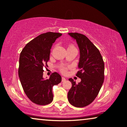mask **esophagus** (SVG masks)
<instances>
[{"instance_id": "obj_1", "label": "esophagus", "mask_w": 127, "mask_h": 127, "mask_svg": "<svg viewBox=\"0 0 127 127\" xmlns=\"http://www.w3.org/2000/svg\"><path fill=\"white\" fill-rule=\"evenodd\" d=\"M66 80V79L65 77H62V82H64V81H65Z\"/></svg>"}]
</instances>
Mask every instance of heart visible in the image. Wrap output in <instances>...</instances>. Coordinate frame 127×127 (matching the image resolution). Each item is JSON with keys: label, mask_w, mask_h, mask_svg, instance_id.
I'll use <instances>...</instances> for the list:
<instances>
[{"label": "heart", "mask_w": 127, "mask_h": 127, "mask_svg": "<svg viewBox=\"0 0 127 127\" xmlns=\"http://www.w3.org/2000/svg\"><path fill=\"white\" fill-rule=\"evenodd\" d=\"M68 47H74V46L72 44H70L68 46ZM67 67L62 66L60 68L61 72L62 73H66V72H67Z\"/></svg>", "instance_id": "b5f03b06"}]
</instances>
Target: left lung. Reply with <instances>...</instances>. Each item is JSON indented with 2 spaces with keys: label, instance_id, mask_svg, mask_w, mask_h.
I'll list each match as a JSON object with an SVG mask.
<instances>
[{
  "label": "left lung",
  "instance_id": "left-lung-1",
  "mask_svg": "<svg viewBox=\"0 0 127 127\" xmlns=\"http://www.w3.org/2000/svg\"><path fill=\"white\" fill-rule=\"evenodd\" d=\"M76 39L80 49L79 70L76 76L81 81L76 84L69 79L72 87L67 94L71 105L76 107H83L93 102L98 95L104 81L105 65L99 50L84 34L69 33Z\"/></svg>",
  "mask_w": 127,
  "mask_h": 127
}]
</instances>
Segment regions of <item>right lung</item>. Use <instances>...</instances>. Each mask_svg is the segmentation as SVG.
I'll list each match as a JSON object with an SVG mask.
<instances>
[{
	"label": "right lung",
	"instance_id": "1",
	"mask_svg": "<svg viewBox=\"0 0 127 127\" xmlns=\"http://www.w3.org/2000/svg\"><path fill=\"white\" fill-rule=\"evenodd\" d=\"M60 33L47 32L40 34L26 44L21 52L18 75L25 94L33 103L46 105L53 100V87L58 84L62 78L53 73L48 79L43 77V67L50 60V50Z\"/></svg>",
	"mask_w": 127,
	"mask_h": 127
}]
</instances>
